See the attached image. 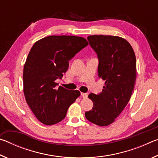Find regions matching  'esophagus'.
Wrapping results in <instances>:
<instances>
[{
	"label": "esophagus",
	"mask_w": 158,
	"mask_h": 158,
	"mask_svg": "<svg viewBox=\"0 0 158 158\" xmlns=\"http://www.w3.org/2000/svg\"><path fill=\"white\" fill-rule=\"evenodd\" d=\"M81 95L82 96L83 98H87L89 94L87 93H81Z\"/></svg>",
	"instance_id": "obj_1"
}]
</instances>
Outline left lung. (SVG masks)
<instances>
[{
	"label": "left lung",
	"instance_id": "obj_1",
	"mask_svg": "<svg viewBox=\"0 0 158 158\" xmlns=\"http://www.w3.org/2000/svg\"><path fill=\"white\" fill-rule=\"evenodd\" d=\"M87 40L97 53L98 77L105 85L99 94H89L93 107L85 116L93 123L106 126L114 122L130 100L137 77L135 54L122 37L100 35Z\"/></svg>",
	"mask_w": 158,
	"mask_h": 158
}]
</instances>
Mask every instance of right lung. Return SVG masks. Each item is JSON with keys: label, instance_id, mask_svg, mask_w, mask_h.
<instances>
[{"label": "right lung", "instance_id": "obj_1", "mask_svg": "<svg viewBox=\"0 0 158 158\" xmlns=\"http://www.w3.org/2000/svg\"><path fill=\"white\" fill-rule=\"evenodd\" d=\"M84 37L52 35L36 42L23 68V93L26 102L37 118L45 125L62 121L69 106L80 95L79 90L59 86L69 61L88 46Z\"/></svg>", "mask_w": 158, "mask_h": 158}]
</instances>
